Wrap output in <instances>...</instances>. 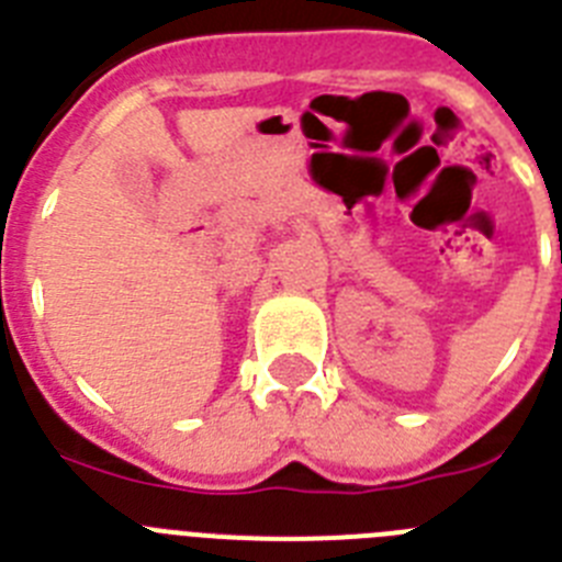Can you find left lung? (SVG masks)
Wrapping results in <instances>:
<instances>
[{
	"mask_svg": "<svg viewBox=\"0 0 562 562\" xmlns=\"http://www.w3.org/2000/svg\"><path fill=\"white\" fill-rule=\"evenodd\" d=\"M560 261H562V252H560Z\"/></svg>",
	"mask_w": 562,
	"mask_h": 562,
	"instance_id": "left-lung-1",
	"label": "left lung"
}]
</instances>
